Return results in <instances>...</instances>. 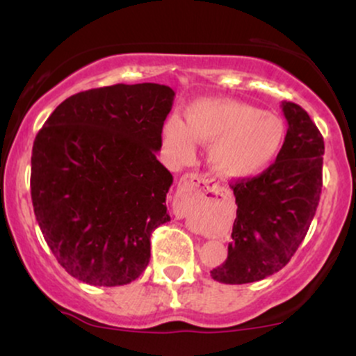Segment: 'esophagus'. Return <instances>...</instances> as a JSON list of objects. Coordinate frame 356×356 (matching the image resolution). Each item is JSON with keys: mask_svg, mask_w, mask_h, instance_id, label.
I'll return each mask as SVG.
<instances>
[{"mask_svg": "<svg viewBox=\"0 0 356 356\" xmlns=\"http://www.w3.org/2000/svg\"><path fill=\"white\" fill-rule=\"evenodd\" d=\"M216 189V182L212 179L202 177L199 174H184L177 187V195L181 197L206 199L207 194Z\"/></svg>", "mask_w": 356, "mask_h": 356, "instance_id": "34e87169", "label": "esophagus"}]
</instances>
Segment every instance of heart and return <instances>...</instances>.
I'll return each instance as SVG.
<instances>
[{
	"instance_id": "1",
	"label": "heart",
	"mask_w": 356,
	"mask_h": 356,
	"mask_svg": "<svg viewBox=\"0 0 356 356\" xmlns=\"http://www.w3.org/2000/svg\"><path fill=\"white\" fill-rule=\"evenodd\" d=\"M284 124L275 113L231 99H199L184 110V124L169 118L162 144L177 162L194 155L195 142L211 144L209 165L226 179L254 175L283 147Z\"/></svg>"
}]
</instances>
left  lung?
<instances>
[{
	"label": "left lung",
	"mask_w": 356,
	"mask_h": 356,
	"mask_svg": "<svg viewBox=\"0 0 356 356\" xmlns=\"http://www.w3.org/2000/svg\"><path fill=\"white\" fill-rule=\"evenodd\" d=\"M281 107L288 132L275 164L257 177L231 184L238 211L227 259L211 271L219 283H254L283 269L320 202L325 142L306 110L293 102Z\"/></svg>",
	"instance_id": "1"
}]
</instances>
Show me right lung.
Returning <instances> with one entry per match:
<instances>
[{"instance_id":"1","label":"right lung","mask_w":356,"mask_h":356,"mask_svg":"<svg viewBox=\"0 0 356 356\" xmlns=\"http://www.w3.org/2000/svg\"><path fill=\"white\" fill-rule=\"evenodd\" d=\"M174 90L117 83L68 97L31 154V201L48 248L68 275L122 286L142 275L150 236L169 222L172 174L155 157Z\"/></svg>"}]
</instances>
